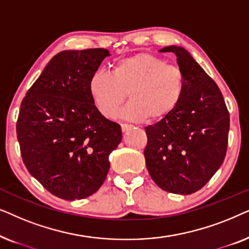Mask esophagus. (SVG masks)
<instances>
[{
	"label": "esophagus",
	"mask_w": 249,
	"mask_h": 249,
	"mask_svg": "<svg viewBox=\"0 0 249 249\" xmlns=\"http://www.w3.org/2000/svg\"><path fill=\"white\" fill-rule=\"evenodd\" d=\"M131 128H132L131 124H121V130L124 131V132L128 131L129 129H131Z\"/></svg>",
	"instance_id": "34e87169"
}]
</instances>
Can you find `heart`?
I'll return each instance as SVG.
<instances>
[{
    "mask_svg": "<svg viewBox=\"0 0 249 249\" xmlns=\"http://www.w3.org/2000/svg\"><path fill=\"white\" fill-rule=\"evenodd\" d=\"M89 94L98 112L107 119L117 115L127 98L130 103L122 110L129 121H160L178 107L185 90V77L178 67L170 66L151 53L124 57L112 73L96 71L89 79Z\"/></svg>",
    "mask_w": 249,
    "mask_h": 249,
    "instance_id": "heart-1",
    "label": "heart"
}]
</instances>
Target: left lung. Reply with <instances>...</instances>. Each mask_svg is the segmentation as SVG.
Wrapping results in <instances>:
<instances>
[{
	"label": "left lung",
	"instance_id": "left-lung-1",
	"mask_svg": "<svg viewBox=\"0 0 249 249\" xmlns=\"http://www.w3.org/2000/svg\"><path fill=\"white\" fill-rule=\"evenodd\" d=\"M185 77L181 101L169 117L145 128L149 176L165 192L189 195L212 178L226 158L230 118L212 78L180 46H166Z\"/></svg>",
	"mask_w": 249,
	"mask_h": 249
}]
</instances>
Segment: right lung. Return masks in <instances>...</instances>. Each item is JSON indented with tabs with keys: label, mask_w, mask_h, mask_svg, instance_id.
<instances>
[{
	"label": "right lung",
	"mask_w": 249,
	"mask_h": 249,
	"mask_svg": "<svg viewBox=\"0 0 249 249\" xmlns=\"http://www.w3.org/2000/svg\"><path fill=\"white\" fill-rule=\"evenodd\" d=\"M105 49L62 51L44 68L20 105L17 137L34 178L62 199L86 198L107 178L108 155L121 127L104 118L89 94V79Z\"/></svg>",
	"instance_id": "1"
}]
</instances>
